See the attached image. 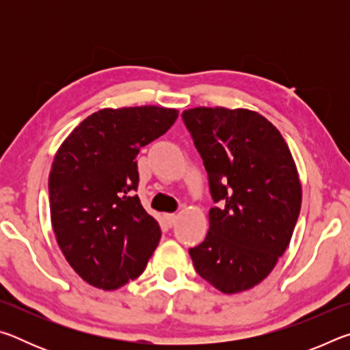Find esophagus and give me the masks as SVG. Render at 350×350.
I'll use <instances>...</instances> for the list:
<instances>
[{
	"mask_svg": "<svg viewBox=\"0 0 350 350\" xmlns=\"http://www.w3.org/2000/svg\"><path fill=\"white\" fill-rule=\"evenodd\" d=\"M163 219H165V222L170 225V227H173L174 222L177 221V216L176 215H165Z\"/></svg>",
	"mask_w": 350,
	"mask_h": 350,
	"instance_id": "esophagus-1",
	"label": "esophagus"
}]
</instances>
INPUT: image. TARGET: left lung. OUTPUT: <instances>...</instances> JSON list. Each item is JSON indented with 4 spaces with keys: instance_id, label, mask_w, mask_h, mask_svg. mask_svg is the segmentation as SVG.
<instances>
[{
    "instance_id": "1",
    "label": "left lung",
    "mask_w": 350,
    "mask_h": 350,
    "mask_svg": "<svg viewBox=\"0 0 350 350\" xmlns=\"http://www.w3.org/2000/svg\"><path fill=\"white\" fill-rule=\"evenodd\" d=\"M182 118L217 204L206 238L189 256L213 287L244 292L269 276L292 239L301 210L292 152L276 126L250 109L200 106Z\"/></svg>"
}]
</instances>
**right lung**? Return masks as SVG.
<instances>
[{"label": "right lung", "mask_w": 350, "mask_h": 350, "mask_svg": "<svg viewBox=\"0 0 350 350\" xmlns=\"http://www.w3.org/2000/svg\"><path fill=\"white\" fill-rule=\"evenodd\" d=\"M162 106L105 108L58 148L49 174L51 222L62 253L83 281L116 290L142 275L161 227L137 194L135 156L173 126Z\"/></svg>", "instance_id": "add662e5"}]
</instances>
